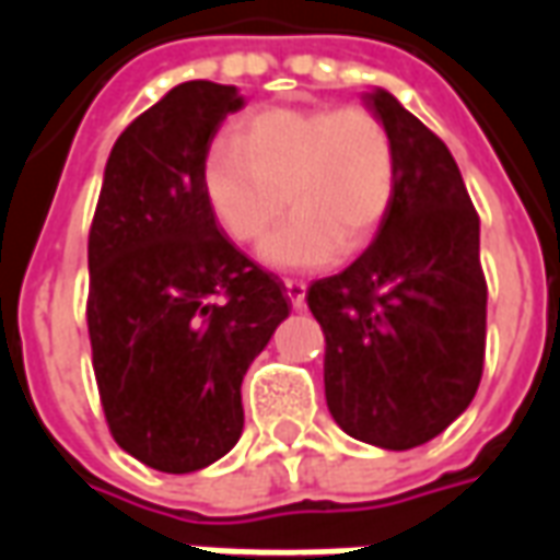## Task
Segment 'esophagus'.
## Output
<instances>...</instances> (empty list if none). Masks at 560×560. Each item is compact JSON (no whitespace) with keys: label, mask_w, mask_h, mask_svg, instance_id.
Listing matches in <instances>:
<instances>
[{"label":"esophagus","mask_w":560,"mask_h":560,"mask_svg":"<svg viewBox=\"0 0 560 560\" xmlns=\"http://www.w3.org/2000/svg\"><path fill=\"white\" fill-rule=\"evenodd\" d=\"M284 288H288V300H291L293 308H303L305 305V281L284 279Z\"/></svg>","instance_id":"34e87169"}]
</instances>
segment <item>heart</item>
Segmentation results:
<instances>
[{"label": "heart", "mask_w": 560, "mask_h": 560, "mask_svg": "<svg viewBox=\"0 0 560 560\" xmlns=\"http://www.w3.org/2000/svg\"><path fill=\"white\" fill-rule=\"evenodd\" d=\"M203 195L236 243L264 240L260 260L284 272H312L360 252L396 197V147L369 107H267L240 138L219 135L203 159Z\"/></svg>", "instance_id": "heart-1"}]
</instances>
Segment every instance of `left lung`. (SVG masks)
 I'll return each mask as SVG.
<instances>
[{
  "mask_svg": "<svg viewBox=\"0 0 560 560\" xmlns=\"http://www.w3.org/2000/svg\"><path fill=\"white\" fill-rule=\"evenodd\" d=\"M396 147V197L375 240L305 300L327 339L324 389L345 432L411 450L480 387L486 276L480 215L446 143L389 92L369 95Z\"/></svg>",
  "mask_w": 560,
  "mask_h": 560,
  "instance_id": "8db88e82",
  "label": "left lung"
}]
</instances>
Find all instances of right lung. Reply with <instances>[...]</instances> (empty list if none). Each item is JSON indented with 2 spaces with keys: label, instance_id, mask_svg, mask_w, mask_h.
Here are the masks:
<instances>
[{
  "label": "right lung",
  "instance_id": "obj_1",
  "mask_svg": "<svg viewBox=\"0 0 560 560\" xmlns=\"http://www.w3.org/2000/svg\"><path fill=\"white\" fill-rule=\"evenodd\" d=\"M236 86L188 80L110 149L90 228L92 369L128 456L191 474L243 434V375L284 317L288 293L221 236L203 159Z\"/></svg>",
  "mask_w": 560,
  "mask_h": 560
}]
</instances>
